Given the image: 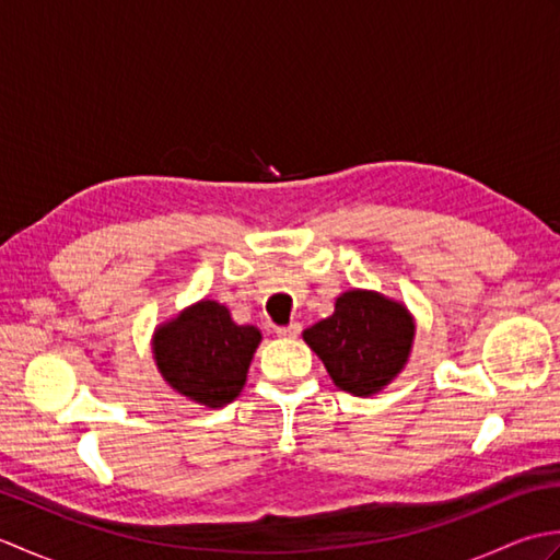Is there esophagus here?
<instances>
[{
  "mask_svg": "<svg viewBox=\"0 0 560 560\" xmlns=\"http://www.w3.org/2000/svg\"><path fill=\"white\" fill-rule=\"evenodd\" d=\"M277 335H279V337H289V339L299 337V335H301V325H299V323H291V325H287V327H277Z\"/></svg>",
  "mask_w": 560,
  "mask_h": 560,
  "instance_id": "obj_1",
  "label": "esophagus"
}]
</instances>
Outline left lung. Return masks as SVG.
<instances>
[{
	"label": "left lung",
	"mask_w": 560,
	"mask_h": 560,
	"mask_svg": "<svg viewBox=\"0 0 560 560\" xmlns=\"http://www.w3.org/2000/svg\"><path fill=\"white\" fill-rule=\"evenodd\" d=\"M413 317L383 293H341L335 313L303 331V339L343 392L371 397L395 380L409 361Z\"/></svg>",
	"instance_id": "8db88e82"
}]
</instances>
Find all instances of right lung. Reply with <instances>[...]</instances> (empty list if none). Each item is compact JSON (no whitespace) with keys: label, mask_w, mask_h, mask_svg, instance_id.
I'll use <instances>...</instances> for the list:
<instances>
[{"label":"right lung","mask_w":560,"mask_h":560,"mask_svg":"<svg viewBox=\"0 0 560 560\" xmlns=\"http://www.w3.org/2000/svg\"><path fill=\"white\" fill-rule=\"evenodd\" d=\"M259 341V329L235 325L229 307L199 301L156 327L153 359L175 392L219 409L241 395Z\"/></svg>","instance_id":"right-lung-1"}]
</instances>
